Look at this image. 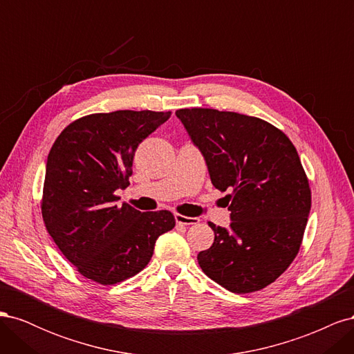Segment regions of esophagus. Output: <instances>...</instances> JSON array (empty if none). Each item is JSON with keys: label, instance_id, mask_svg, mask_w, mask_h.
I'll return each instance as SVG.
<instances>
[{"label": "esophagus", "instance_id": "esophagus-1", "mask_svg": "<svg viewBox=\"0 0 354 354\" xmlns=\"http://www.w3.org/2000/svg\"><path fill=\"white\" fill-rule=\"evenodd\" d=\"M176 221L178 224H183V226H190V224H198L199 218L196 217H186V216H181V214H176Z\"/></svg>", "mask_w": 354, "mask_h": 354}]
</instances>
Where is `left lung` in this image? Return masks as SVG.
Here are the masks:
<instances>
[{
	"mask_svg": "<svg viewBox=\"0 0 354 354\" xmlns=\"http://www.w3.org/2000/svg\"><path fill=\"white\" fill-rule=\"evenodd\" d=\"M212 186L232 190L229 229L209 223L214 242L198 254L201 269L230 292L270 285L295 259L312 192L291 140L260 118L217 109H180Z\"/></svg>",
	"mask_w": 354,
	"mask_h": 354,
	"instance_id": "8db88e82",
	"label": "left lung"
}]
</instances>
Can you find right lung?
<instances>
[{"label": "right lung", "instance_id": "1", "mask_svg": "<svg viewBox=\"0 0 354 354\" xmlns=\"http://www.w3.org/2000/svg\"><path fill=\"white\" fill-rule=\"evenodd\" d=\"M171 112L116 111L69 124L47 158L41 211L47 232L78 272L113 285L143 270L155 242L176 226L167 209L140 212L115 205L130 185L137 146Z\"/></svg>", "mask_w": 354, "mask_h": 354}]
</instances>
